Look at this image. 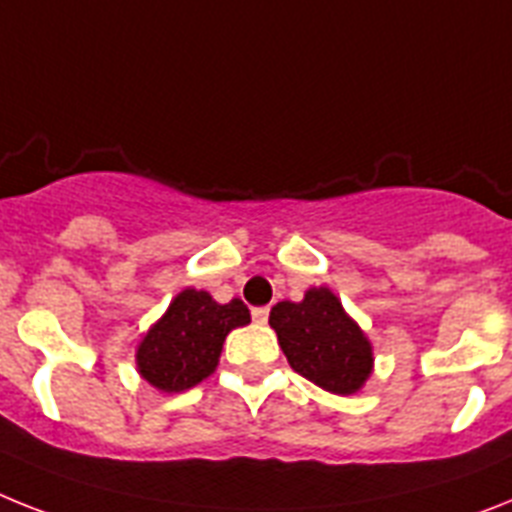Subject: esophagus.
Returning <instances> with one entry per match:
<instances>
[{
    "instance_id": "1",
    "label": "esophagus",
    "mask_w": 512,
    "mask_h": 512,
    "mask_svg": "<svg viewBox=\"0 0 512 512\" xmlns=\"http://www.w3.org/2000/svg\"><path fill=\"white\" fill-rule=\"evenodd\" d=\"M253 322H256V324H266V322H269V308H266V306L253 308Z\"/></svg>"
}]
</instances>
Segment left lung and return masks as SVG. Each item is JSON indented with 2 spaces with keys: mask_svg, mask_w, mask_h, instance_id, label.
<instances>
[{
  "mask_svg": "<svg viewBox=\"0 0 512 512\" xmlns=\"http://www.w3.org/2000/svg\"><path fill=\"white\" fill-rule=\"evenodd\" d=\"M269 324L293 371L332 395H356L374 371L371 340L327 285L272 306Z\"/></svg>",
  "mask_w": 512,
  "mask_h": 512,
  "instance_id": "8db88e82",
  "label": "left lung"
}]
</instances>
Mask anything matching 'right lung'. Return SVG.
<instances>
[{"label":"right lung","instance_id":"obj_1","mask_svg":"<svg viewBox=\"0 0 512 512\" xmlns=\"http://www.w3.org/2000/svg\"><path fill=\"white\" fill-rule=\"evenodd\" d=\"M251 322L238 298L214 301L206 290L185 287L135 348V369L159 392H183L214 374L232 329Z\"/></svg>","mask_w":512,"mask_h":512}]
</instances>
